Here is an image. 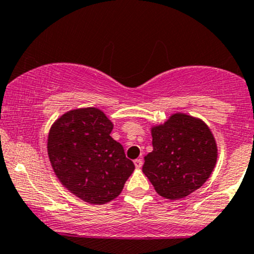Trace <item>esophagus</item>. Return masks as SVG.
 <instances>
[{
  "label": "esophagus",
  "instance_id": "esophagus-1",
  "mask_svg": "<svg viewBox=\"0 0 254 254\" xmlns=\"http://www.w3.org/2000/svg\"><path fill=\"white\" fill-rule=\"evenodd\" d=\"M133 165H135L136 168H141L142 165H143V162H142V159H136L135 161H133Z\"/></svg>",
  "mask_w": 254,
  "mask_h": 254
}]
</instances>
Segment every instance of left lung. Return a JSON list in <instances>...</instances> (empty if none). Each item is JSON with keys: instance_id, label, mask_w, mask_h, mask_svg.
<instances>
[{"instance_id": "left-lung-1", "label": "left lung", "mask_w": 254, "mask_h": 254, "mask_svg": "<svg viewBox=\"0 0 254 254\" xmlns=\"http://www.w3.org/2000/svg\"><path fill=\"white\" fill-rule=\"evenodd\" d=\"M153 151L144 156L143 173L161 197L180 199L209 179L217 161V144L202 119L173 113L150 127Z\"/></svg>"}]
</instances>
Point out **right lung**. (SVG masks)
<instances>
[{
    "label": "right lung",
    "mask_w": 254,
    "mask_h": 254,
    "mask_svg": "<svg viewBox=\"0 0 254 254\" xmlns=\"http://www.w3.org/2000/svg\"><path fill=\"white\" fill-rule=\"evenodd\" d=\"M113 123L97 107H81L51 125L48 154L61 184L89 204H105L121 194L135 165L123 145L110 136Z\"/></svg>",
    "instance_id": "add662e5"
}]
</instances>
